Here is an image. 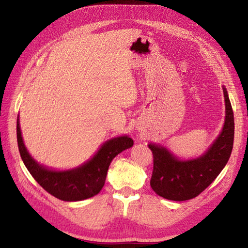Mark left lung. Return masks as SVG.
<instances>
[{
  "label": "left lung",
  "mask_w": 248,
  "mask_h": 248,
  "mask_svg": "<svg viewBox=\"0 0 248 248\" xmlns=\"http://www.w3.org/2000/svg\"><path fill=\"white\" fill-rule=\"evenodd\" d=\"M225 120L223 129L213 144L201 156L183 161L166 148L150 143L153 153V171L151 187L163 198L185 201L195 198L207 188L228 163L233 149L234 115L223 86Z\"/></svg>",
  "instance_id": "8db88e82"
}]
</instances>
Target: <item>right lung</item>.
I'll return each instance as SVG.
<instances>
[{
  "label": "right lung",
  "instance_id": "obj_1",
  "mask_svg": "<svg viewBox=\"0 0 248 248\" xmlns=\"http://www.w3.org/2000/svg\"><path fill=\"white\" fill-rule=\"evenodd\" d=\"M16 131L20 157L29 173L46 191L63 201H79L97 195L104 186L112 159L133 145V140L128 136L117 137L105 142L90 161L77 169L53 170L38 164L28 153L20 132L18 117Z\"/></svg>",
  "mask_w": 248,
  "mask_h": 248
}]
</instances>
